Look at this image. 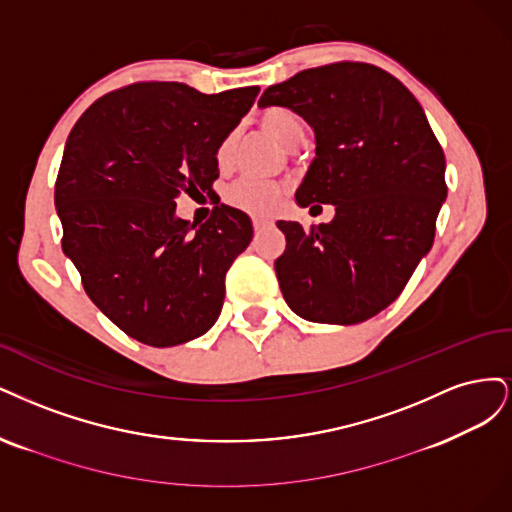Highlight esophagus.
Masks as SVG:
<instances>
[{"label":"esophagus","instance_id":"34e87169","mask_svg":"<svg viewBox=\"0 0 512 512\" xmlns=\"http://www.w3.org/2000/svg\"><path fill=\"white\" fill-rule=\"evenodd\" d=\"M272 223L270 221H266V219H253V227L257 229V232H259V229H266V227H270Z\"/></svg>","mask_w":512,"mask_h":512}]
</instances>
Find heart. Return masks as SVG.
<instances>
[{
	"label": "heart",
	"mask_w": 512,
	"mask_h": 512,
	"mask_svg": "<svg viewBox=\"0 0 512 512\" xmlns=\"http://www.w3.org/2000/svg\"><path fill=\"white\" fill-rule=\"evenodd\" d=\"M259 125L266 134L278 142L280 146L289 148L295 140L302 138V123L298 121L293 112L285 108H268L261 112ZM234 157V136H227L217 148V163L219 168H227ZM283 197V187L276 183H261V180L242 178L238 183L229 185L223 193V200L227 206L242 210L253 217H266L272 214Z\"/></svg>",
	"instance_id": "obj_1"
}]
</instances>
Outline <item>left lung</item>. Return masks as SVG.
Returning <instances> with one entry per match:
<instances>
[{"label": "left lung", "mask_w": 512, "mask_h": 512, "mask_svg": "<svg viewBox=\"0 0 512 512\" xmlns=\"http://www.w3.org/2000/svg\"><path fill=\"white\" fill-rule=\"evenodd\" d=\"M315 129L317 157L295 193L302 208L336 206L304 229L278 221L285 253L274 261L289 308L306 321L355 325L404 291L434 244L447 197L444 153L417 97L370 63L310 68L263 91Z\"/></svg>", "instance_id": "1"}]
</instances>
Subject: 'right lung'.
<instances>
[{
  "instance_id": "1",
  "label": "right lung",
  "mask_w": 512,
  "mask_h": 512,
  "mask_svg": "<svg viewBox=\"0 0 512 512\" xmlns=\"http://www.w3.org/2000/svg\"><path fill=\"white\" fill-rule=\"evenodd\" d=\"M257 93L134 82L72 127L55 183L61 249L91 302L129 338L176 346L219 319L225 274L253 238L251 219L217 202L197 225L176 217V200L212 191L217 148Z\"/></svg>"
}]
</instances>
